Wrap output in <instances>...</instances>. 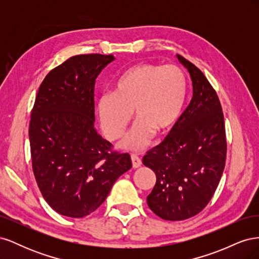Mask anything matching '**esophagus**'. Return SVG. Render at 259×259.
I'll return each mask as SVG.
<instances>
[{"mask_svg": "<svg viewBox=\"0 0 259 259\" xmlns=\"http://www.w3.org/2000/svg\"><path fill=\"white\" fill-rule=\"evenodd\" d=\"M131 160H132L133 167H134V168H138L140 165H142V160H140V158H138L137 155L132 154Z\"/></svg>", "mask_w": 259, "mask_h": 259, "instance_id": "obj_1", "label": "esophagus"}]
</instances>
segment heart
<instances>
[{
  "mask_svg": "<svg viewBox=\"0 0 259 259\" xmlns=\"http://www.w3.org/2000/svg\"><path fill=\"white\" fill-rule=\"evenodd\" d=\"M187 94L184 71L175 65L139 64L123 72L113 93L97 101L101 130L109 140L119 139L132 120L134 127L120 147L138 152L151 143L153 133L165 135L173 128L183 111Z\"/></svg>",
  "mask_w": 259,
  "mask_h": 259,
  "instance_id": "heart-1",
  "label": "heart"
}]
</instances>
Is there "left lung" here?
Listing matches in <instances>:
<instances>
[{
  "instance_id": "obj_1",
  "label": "left lung",
  "mask_w": 259,
  "mask_h": 259,
  "mask_svg": "<svg viewBox=\"0 0 259 259\" xmlns=\"http://www.w3.org/2000/svg\"><path fill=\"white\" fill-rule=\"evenodd\" d=\"M193 86L190 104L163 142L143 158L156 183L148 206L165 221H185L204 208L225 168L227 142L221 101L199 68L180 55Z\"/></svg>"
}]
</instances>
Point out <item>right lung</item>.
I'll return each mask as SVG.
<instances>
[{
  "label": "right lung",
  "instance_id": "1",
  "mask_svg": "<svg viewBox=\"0 0 259 259\" xmlns=\"http://www.w3.org/2000/svg\"><path fill=\"white\" fill-rule=\"evenodd\" d=\"M114 59L101 54L70 57L38 89L29 125L32 168L43 198L60 215H90L132 167L130 154L112 151L95 128L96 77Z\"/></svg>",
  "mask_w": 259,
  "mask_h": 259
}]
</instances>
